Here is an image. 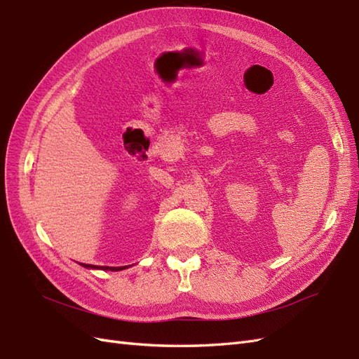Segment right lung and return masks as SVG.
Returning <instances> with one entry per match:
<instances>
[{
    "mask_svg": "<svg viewBox=\"0 0 359 359\" xmlns=\"http://www.w3.org/2000/svg\"><path fill=\"white\" fill-rule=\"evenodd\" d=\"M84 267H89V269H101V270H111V272H116V270H123L127 269V266L123 267H105V266H92V264H81Z\"/></svg>",
    "mask_w": 359,
    "mask_h": 359,
    "instance_id": "right-lung-1",
    "label": "right lung"
}]
</instances>
